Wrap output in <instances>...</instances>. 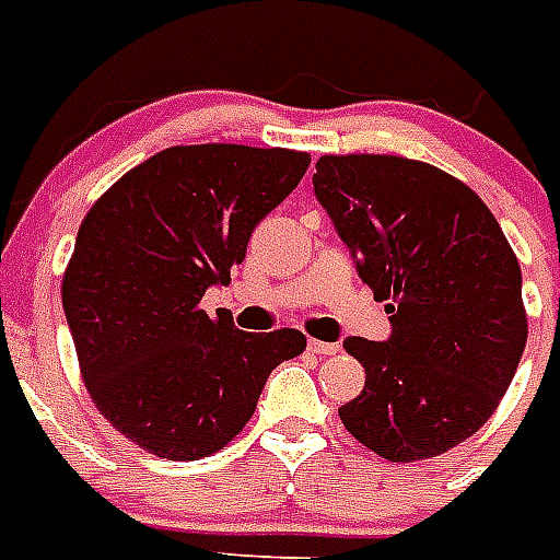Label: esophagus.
<instances>
[{"instance_id":"34e87169","label":"esophagus","mask_w":560,"mask_h":560,"mask_svg":"<svg viewBox=\"0 0 560 560\" xmlns=\"http://www.w3.org/2000/svg\"><path fill=\"white\" fill-rule=\"evenodd\" d=\"M307 351L316 353V357H330V353L339 351V345H336V342H322V339H311V342H307Z\"/></svg>"}]
</instances>
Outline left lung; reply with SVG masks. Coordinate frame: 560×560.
<instances>
[{"mask_svg": "<svg viewBox=\"0 0 560 560\" xmlns=\"http://www.w3.org/2000/svg\"><path fill=\"white\" fill-rule=\"evenodd\" d=\"M313 192L390 313V336H348L365 388L345 429L390 463L438 457L494 413L524 357L521 265L457 177L394 154H325Z\"/></svg>", "mask_w": 560, "mask_h": 560, "instance_id": "1", "label": "left lung"}]
</instances>
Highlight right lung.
I'll return each instance as SVG.
<instances>
[{
  "label": "right lung",
  "mask_w": 560,
  "mask_h": 560,
  "mask_svg": "<svg viewBox=\"0 0 560 560\" xmlns=\"http://www.w3.org/2000/svg\"><path fill=\"white\" fill-rule=\"evenodd\" d=\"M311 166L293 149L172 147L117 180L80 224L62 311L94 406L166 460L224 448L256 411L302 330L247 334L201 299L226 284Z\"/></svg>",
  "instance_id": "add662e5"
}]
</instances>
